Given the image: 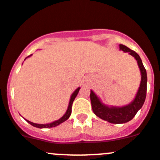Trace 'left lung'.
<instances>
[{
    "label": "left lung",
    "mask_w": 160,
    "mask_h": 160,
    "mask_svg": "<svg viewBox=\"0 0 160 160\" xmlns=\"http://www.w3.org/2000/svg\"><path fill=\"white\" fill-rule=\"evenodd\" d=\"M119 47L120 50H122L124 53H128L129 55L135 58L140 71V84L134 99L129 103L122 107L109 106L102 102L101 99L93 90H90V101L92 109L95 115L102 120L115 124L125 123L129 122L135 117L138 111L142 108L147 96V70L142 64V60L139 54L125 45L120 44Z\"/></svg>",
    "instance_id": "obj_1"
}]
</instances>
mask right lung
Masks as SVG:
<instances>
[{
    "instance_id": "1",
    "label": "right lung",
    "mask_w": 160,
    "mask_h": 160,
    "mask_svg": "<svg viewBox=\"0 0 160 160\" xmlns=\"http://www.w3.org/2000/svg\"><path fill=\"white\" fill-rule=\"evenodd\" d=\"M31 56H32V54L30 55V56L27 57V58L24 59V60H26L27 58H30V57H31ZM80 87H79L78 88L76 89V90H74V92H73V93L71 94V96H70V101H69L68 107H67V111H66V112H65V113L63 114V117H60V118L58 119V120H55V121H53V122H50V123H45V124L35 123V122H31V121L26 120V119H24V120H26L27 122H28V123H30V124H31V125L33 126V127H37V128H40V129H43V128H52V127H57V126L60 125V124H61L62 122H65V121L68 120L69 117H70V114H71V111H72V104H73V100H75L76 97H77V94H78L79 90H80Z\"/></svg>"
}]
</instances>
